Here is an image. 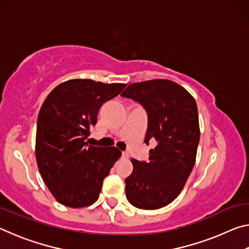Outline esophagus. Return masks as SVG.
Masks as SVG:
<instances>
[{"label": "esophagus", "mask_w": 249, "mask_h": 249, "mask_svg": "<svg viewBox=\"0 0 249 249\" xmlns=\"http://www.w3.org/2000/svg\"><path fill=\"white\" fill-rule=\"evenodd\" d=\"M128 153H126V151H123V153H122V157L123 158H128Z\"/></svg>", "instance_id": "1"}]
</instances>
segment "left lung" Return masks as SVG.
<instances>
[{
  "mask_svg": "<svg viewBox=\"0 0 249 249\" xmlns=\"http://www.w3.org/2000/svg\"><path fill=\"white\" fill-rule=\"evenodd\" d=\"M121 95L144 107L148 116L145 142H157L149 150L148 162L132 159L126 197L135 208L160 209L180 195L195 166L200 141L196 100L166 79L132 83Z\"/></svg>",
  "mask_w": 249,
  "mask_h": 249,
  "instance_id": "obj_1",
  "label": "left lung"
}]
</instances>
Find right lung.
Masks as SVG:
<instances>
[{"label":"right lung","instance_id":"right-lung-1","mask_svg":"<svg viewBox=\"0 0 249 249\" xmlns=\"http://www.w3.org/2000/svg\"><path fill=\"white\" fill-rule=\"evenodd\" d=\"M124 83L90 79L62 82L41 105L35 154L41 178L59 203L84 208L99 199L103 180L122 153L116 147L89 146V129L102 104L115 98Z\"/></svg>","mask_w":249,"mask_h":249}]
</instances>
